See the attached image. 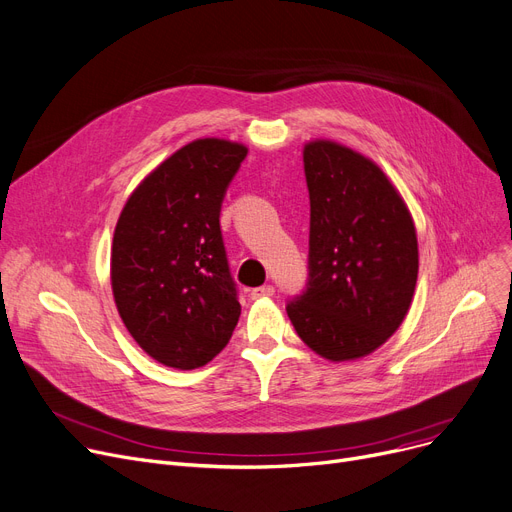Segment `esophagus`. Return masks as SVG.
I'll use <instances>...</instances> for the list:
<instances>
[{"instance_id":"1","label":"esophagus","mask_w":512,"mask_h":512,"mask_svg":"<svg viewBox=\"0 0 512 512\" xmlns=\"http://www.w3.org/2000/svg\"><path fill=\"white\" fill-rule=\"evenodd\" d=\"M275 294L273 285H262V287H254L250 289V298L252 300H260V298H271Z\"/></svg>"}]
</instances>
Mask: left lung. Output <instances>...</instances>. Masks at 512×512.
<instances>
[{
    "mask_svg": "<svg viewBox=\"0 0 512 512\" xmlns=\"http://www.w3.org/2000/svg\"><path fill=\"white\" fill-rule=\"evenodd\" d=\"M302 154L310 273L287 316L312 352L331 362L356 360L406 319L419 275L415 221L371 158L331 139L308 141Z\"/></svg>",
    "mask_w": 512,
    "mask_h": 512,
    "instance_id": "1",
    "label": "left lung"
}]
</instances>
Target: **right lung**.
Masks as SVG:
<instances>
[{
	"mask_svg": "<svg viewBox=\"0 0 512 512\" xmlns=\"http://www.w3.org/2000/svg\"><path fill=\"white\" fill-rule=\"evenodd\" d=\"M246 154L229 139L191 141L135 187L118 216L114 302L139 348L164 367H204L239 321L218 216Z\"/></svg>",
	"mask_w": 512,
	"mask_h": 512,
	"instance_id": "obj_1",
	"label": "right lung"
}]
</instances>
